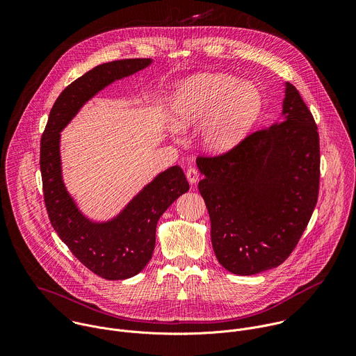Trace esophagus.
<instances>
[{
	"label": "esophagus",
	"instance_id": "34e87169",
	"mask_svg": "<svg viewBox=\"0 0 356 356\" xmlns=\"http://www.w3.org/2000/svg\"><path fill=\"white\" fill-rule=\"evenodd\" d=\"M186 177H187V180H188L190 184L197 183V180H198V177H200L198 170H197L195 168H188L187 172H186Z\"/></svg>",
	"mask_w": 356,
	"mask_h": 356
}]
</instances>
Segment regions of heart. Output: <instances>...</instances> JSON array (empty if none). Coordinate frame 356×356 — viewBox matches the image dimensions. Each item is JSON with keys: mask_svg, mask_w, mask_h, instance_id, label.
I'll return each instance as SVG.
<instances>
[{"mask_svg": "<svg viewBox=\"0 0 356 356\" xmlns=\"http://www.w3.org/2000/svg\"><path fill=\"white\" fill-rule=\"evenodd\" d=\"M177 128H201V143L213 154L235 147L249 132L261 111L255 86L229 74H198L183 81L172 97Z\"/></svg>", "mask_w": 356, "mask_h": 356, "instance_id": "1", "label": "heart"}]
</instances>
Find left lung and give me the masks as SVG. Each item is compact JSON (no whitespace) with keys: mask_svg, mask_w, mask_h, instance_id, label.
Wrapping results in <instances>:
<instances>
[{"mask_svg":"<svg viewBox=\"0 0 356 356\" xmlns=\"http://www.w3.org/2000/svg\"><path fill=\"white\" fill-rule=\"evenodd\" d=\"M198 190L211 221L218 262L250 276L283 264L318 198L320 139L297 88L284 83L282 114L228 154L198 158Z\"/></svg>","mask_w":356,"mask_h":356,"instance_id":"obj_1","label":"left lung"}]
</instances>
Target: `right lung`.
Instances as JSON below:
<instances>
[{
    "mask_svg": "<svg viewBox=\"0 0 356 356\" xmlns=\"http://www.w3.org/2000/svg\"><path fill=\"white\" fill-rule=\"evenodd\" d=\"M152 62L124 59L103 63L74 80L50 110L40 140V173L49 220L73 255L107 280L129 279L147 265L155 249L158 221L176 198L188 191V183L183 170L172 166L145 184L117 216L94 221L79 209L65 184L60 132L101 90L146 69Z\"/></svg>",
    "mask_w": 356,
    "mask_h": 356,
    "instance_id": "obj_1",
    "label": "right lung"
}]
</instances>
